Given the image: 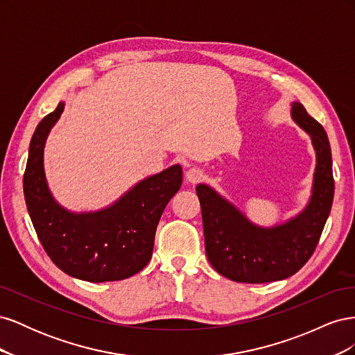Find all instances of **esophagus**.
I'll list each match as a JSON object with an SVG mask.
<instances>
[{
	"mask_svg": "<svg viewBox=\"0 0 355 355\" xmlns=\"http://www.w3.org/2000/svg\"><path fill=\"white\" fill-rule=\"evenodd\" d=\"M202 178V170L198 167H192L187 171V180L191 182V184H196V182L201 180Z\"/></svg>",
	"mask_w": 355,
	"mask_h": 355,
	"instance_id": "34e87169",
	"label": "esophagus"
}]
</instances>
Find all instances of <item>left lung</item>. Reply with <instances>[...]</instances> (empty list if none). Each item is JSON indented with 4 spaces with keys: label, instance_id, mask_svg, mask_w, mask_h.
Instances as JSON below:
<instances>
[{
    "label": "left lung",
    "instance_id": "obj_1",
    "mask_svg": "<svg viewBox=\"0 0 355 355\" xmlns=\"http://www.w3.org/2000/svg\"><path fill=\"white\" fill-rule=\"evenodd\" d=\"M292 118L313 139L317 153L313 196L296 218L259 228L210 187H197L207 259L232 282L270 283L297 272L313 256L330 214L335 180L327 135L302 103H292Z\"/></svg>",
    "mask_w": 355,
    "mask_h": 355
}]
</instances>
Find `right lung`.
<instances>
[{
  "mask_svg": "<svg viewBox=\"0 0 355 355\" xmlns=\"http://www.w3.org/2000/svg\"><path fill=\"white\" fill-rule=\"evenodd\" d=\"M63 108L60 102L42 118L31 139L24 175L31 220L46 253L65 274L93 283L124 280L151 259L161 214L182 185V167L144 179L108 209L71 213L51 197L42 166L47 135Z\"/></svg>",
  "mask_w": 355,
  "mask_h": 355,
  "instance_id": "1",
  "label": "right lung"
}]
</instances>
